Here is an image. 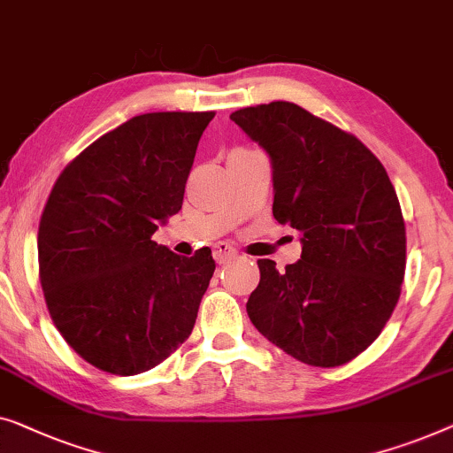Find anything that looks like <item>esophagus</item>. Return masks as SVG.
<instances>
[{
    "label": "esophagus",
    "instance_id": "obj_1",
    "mask_svg": "<svg viewBox=\"0 0 453 453\" xmlns=\"http://www.w3.org/2000/svg\"><path fill=\"white\" fill-rule=\"evenodd\" d=\"M235 248L232 246V244H227V242H219V244H215V248H213V258L218 260L219 265H224V263H227V260H232V258H235Z\"/></svg>",
    "mask_w": 453,
    "mask_h": 453
}]
</instances>
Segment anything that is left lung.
I'll use <instances>...</instances> for the list:
<instances>
[{
    "instance_id": "obj_1",
    "label": "left lung",
    "mask_w": 453,
    "mask_h": 453,
    "mask_svg": "<svg viewBox=\"0 0 453 453\" xmlns=\"http://www.w3.org/2000/svg\"><path fill=\"white\" fill-rule=\"evenodd\" d=\"M229 119L271 156L273 215L303 244L285 271L258 260L248 316L293 359L345 365L378 339L403 289L406 227L396 190L353 133L293 102L240 108Z\"/></svg>"
}]
</instances>
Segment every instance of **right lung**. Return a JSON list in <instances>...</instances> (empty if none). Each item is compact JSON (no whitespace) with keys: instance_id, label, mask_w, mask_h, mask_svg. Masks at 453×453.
Returning a JSON list of instances; mask_svg holds the SVG:
<instances>
[{"instance_id":"obj_1","label":"right lung","mask_w":453,"mask_h":453,"mask_svg":"<svg viewBox=\"0 0 453 453\" xmlns=\"http://www.w3.org/2000/svg\"><path fill=\"white\" fill-rule=\"evenodd\" d=\"M213 117H133L75 156L50 188L38 224L44 302L67 345L102 372H148L193 333L211 248L178 257L151 235L180 211Z\"/></svg>"}]
</instances>
